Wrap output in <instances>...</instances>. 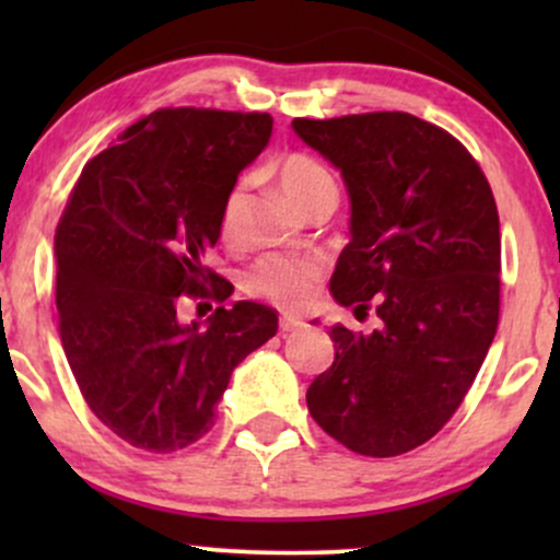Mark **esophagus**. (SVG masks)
I'll return each instance as SVG.
<instances>
[{"instance_id": "esophagus-1", "label": "esophagus", "mask_w": 560, "mask_h": 560, "mask_svg": "<svg viewBox=\"0 0 560 560\" xmlns=\"http://www.w3.org/2000/svg\"><path fill=\"white\" fill-rule=\"evenodd\" d=\"M300 329H305V320H302L300 316H289V313H284V316L279 318V331L281 334H294Z\"/></svg>"}]
</instances>
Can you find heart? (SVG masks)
<instances>
[{
  "instance_id": "heart-1",
  "label": "heart",
  "mask_w": 560,
  "mask_h": 560,
  "mask_svg": "<svg viewBox=\"0 0 560 560\" xmlns=\"http://www.w3.org/2000/svg\"><path fill=\"white\" fill-rule=\"evenodd\" d=\"M279 182L281 189L292 197L302 213L320 208V205H337V182L331 171L316 158L292 152L279 163ZM244 205L242 186L231 189V195L223 202L221 213V236L231 242L236 236V223ZM324 266L316 258H298V255H266L249 268L244 276V289L253 298L271 300L279 307H302L316 292Z\"/></svg>"
}]
</instances>
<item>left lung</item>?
I'll return each mask as SVG.
<instances>
[{
    "mask_svg": "<svg viewBox=\"0 0 560 560\" xmlns=\"http://www.w3.org/2000/svg\"><path fill=\"white\" fill-rule=\"evenodd\" d=\"M342 173L350 244L331 294L378 329L331 326L334 363L307 410L352 453L423 445L464 402L500 316V221L490 184L458 139L410 113L294 118Z\"/></svg>",
    "mask_w": 560,
    "mask_h": 560,
    "instance_id": "obj_1",
    "label": "left lung"
}]
</instances>
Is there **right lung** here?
<instances>
[{"label":"right lung","instance_id":"1","mask_svg":"<svg viewBox=\"0 0 560 560\" xmlns=\"http://www.w3.org/2000/svg\"><path fill=\"white\" fill-rule=\"evenodd\" d=\"M271 128L268 113L165 107L73 186L55 234L62 350L83 400L128 445L173 453L208 434L236 365L279 329L273 307L249 300L215 307L205 329L176 316L184 298L234 292L202 260Z\"/></svg>","mask_w":560,"mask_h":560}]
</instances>
